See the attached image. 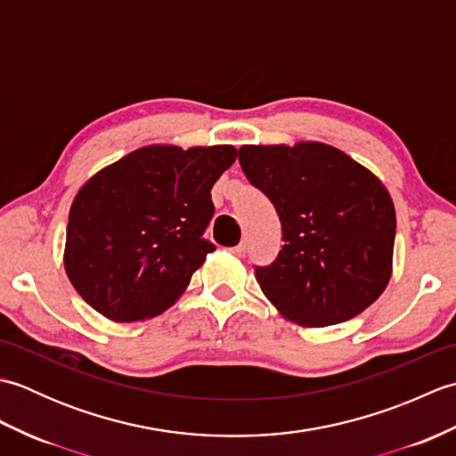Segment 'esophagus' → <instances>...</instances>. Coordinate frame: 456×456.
<instances>
[{"mask_svg": "<svg viewBox=\"0 0 456 456\" xmlns=\"http://www.w3.org/2000/svg\"><path fill=\"white\" fill-rule=\"evenodd\" d=\"M231 253H233L235 256H245V250H247V247H245V243H240V245H237V247H233V248H229Z\"/></svg>", "mask_w": 456, "mask_h": 456, "instance_id": "1", "label": "esophagus"}]
</instances>
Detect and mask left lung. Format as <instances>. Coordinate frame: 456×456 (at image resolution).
Masks as SVG:
<instances>
[{"label": "left lung", "mask_w": 456, "mask_h": 456, "mask_svg": "<svg viewBox=\"0 0 456 456\" xmlns=\"http://www.w3.org/2000/svg\"><path fill=\"white\" fill-rule=\"evenodd\" d=\"M248 182L274 203L284 247L256 280L280 315L302 327L353 319L392 276L395 209L374 174L331 144H243Z\"/></svg>", "instance_id": "obj_1"}]
</instances>
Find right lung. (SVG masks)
Listing matches in <instances>:
<instances>
[{
    "label": "right lung",
    "instance_id": "obj_1",
    "mask_svg": "<svg viewBox=\"0 0 456 456\" xmlns=\"http://www.w3.org/2000/svg\"><path fill=\"white\" fill-rule=\"evenodd\" d=\"M237 159L231 144H149L95 172L72 201L64 270L111 322H144L176 302L216 250L203 239L211 188Z\"/></svg>",
    "mask_w": 456,
    "mask_h": 456
}]
</instances>
